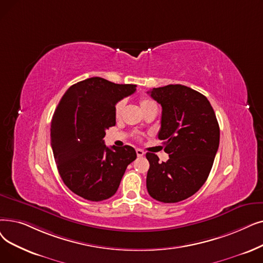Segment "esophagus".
Listing matches in <instances>:
<instances>
[{
  "label": "esophagus",
  "mask_w": 263,
  "mask_h": 263,
  "mask_svg": "<svg viewBox=\"0 0 263 263\" xmlns=\"http://www.w3.org/2000/svg\"><path fill=\"white\" fill-rule=\"evenodd\" d=\"M136 155H138V157H143L145 153L142 149H140V148H138V149H136Z\"/></svg>",
  "instance_id": "esophagus-1"
}]
</instances>
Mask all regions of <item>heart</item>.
<instances>
[{
	"mask_svg": "<svg viewBox=\"0 0 263 263\" xmlns=\"http://www.w3.org/2000/svg\"><path fill=\"white\" fill-rule=\"evenodd\" d=\"M124 104H125V102L123 100H120V101H118L117 103H116L115 109H114V110H115V116L117 118L121 115V112H122V110L124 108ZM140 106H141L143 112L149 110L152 108H157V105H156L155 102L149 100V99H147V98H141L140 99Z\"/></svg>",
	"mask_w": 263,
	"mask_h": 263,
	"instance_id": "obj_1",
	"label": "heart"
}]
</instances>
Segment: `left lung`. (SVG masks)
Wrapping results in <instances>:
<instances>
[{"mask_svg":"<svg viewBox=\"0 0 263 263\" xmlns=\"http://www.w3.org/2000/svg\"><path fill=\"white\" fill-rule=\"evenodd\" d=\"M162 106L158 138L164 141L170 159L149 161L146 186L149 196L163 203L185 200L204 185L219 146V124L206 97L182 85H167L148 91Z\"/></svg>","mask_w":263,"mask_h":263,"instance_id":"obj_1","label":"left lung"}]
</instances>
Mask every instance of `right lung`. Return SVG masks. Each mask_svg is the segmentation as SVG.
Masks as SVG:
<instances>
[{
	"label": "right lung",
	"instance_id": "1",
	"mask_svg": "<svg viewBox=\"0 0 263 263\" xmlns=\"http://www.w3.org/2000/svg\"><path fill=\"white\" fill-rule=\"evenodd\" d=\"M135 90L136 85L91 77L61 98L51 120V148L63 182L75 195L99 202L116 193L136 153L129 145L109 148L103 139L116 124V103Z\"/></svg>",
	"mask_w": 263,
	"mask_h": 263
}]
</instances>
